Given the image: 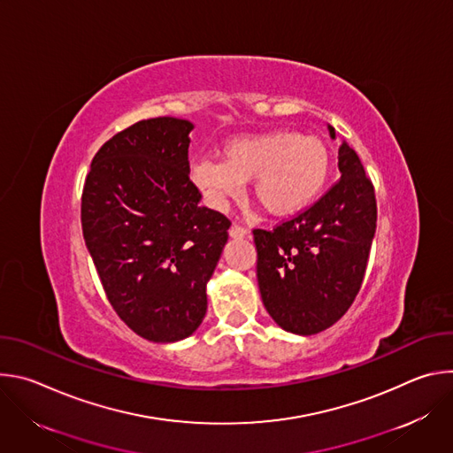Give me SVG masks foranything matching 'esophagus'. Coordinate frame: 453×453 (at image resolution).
<instances>
[{
  "mask_svg": "<svg viewBox=\"0 0 453 453\" xmlns=\"http://www.w3.org/2000/svg\"><path fill=\"white\" fill-rule=\"evenodd\" d=\"M229 234H231L233 238H243V236H247V234H249V231H247L245 227L238 226V224H233V226H231V229H229Z\"/></svg>",
  "mask_w": 453,
  "mask_h": 453,
  "instance_id": "1",
  "label": "esophagus"
}]
</instances>
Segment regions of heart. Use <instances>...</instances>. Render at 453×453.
Here are the masks:
<instances>
[{"mask_svg":"<svg viewBox=\"0 0 453 453\" xmlns=\"http://www.w3.org/2000/svg\"><path fill=\"white\" fill-rule=\"evenodd\" d=\"M191 180L206 201L222 210L252 179L256 203L273 217H288L310 206L326 186L330 150L317 136L273 131L229 140L222 163L204 159L191 166Z\"/></svg>","mask_w":453,"mask_h":453,"instance_id":"heart-1","label":"heart"}]
</instances>
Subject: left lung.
I'll use <instances>...</instances> for the list:
<instances>
[{"label": "left lung", "instance_id": "left-lung-1", "mask_svg": "<svg viewBox=\"0 0 453 453\" xmlns=\"http://www.w3.org/2000/svg\"><path fill=\"white\" fill-rule=\"evenodd\" d=\"M339 170L341 179L310 208L271 231H252L264 304L290 334L313 335L335 325L364 281L376 231L374 188L346 142Z\"/></svg>", "mask_w": 453, "mask_h": 453}]
</instances>
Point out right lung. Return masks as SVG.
<instances>
[{
	"instance_id": "right-lung-1",
	"label": "right lung",
	"mask_w": 453,
	"mask_h": 453,
	"mask_svg": "<svg viewBox=\"0 0 453 453\" xmlns=\"http://www.w3.org/2000/svg\"><path fill=\"white\" fill-rule=\"evenodd\" d=\"M193 123L159 116L114 134L84 182L82 233L105 296L140 337L175 342L206 315L229 219L199 206L189 180Z\"/></svg>"
}]
</instances>
